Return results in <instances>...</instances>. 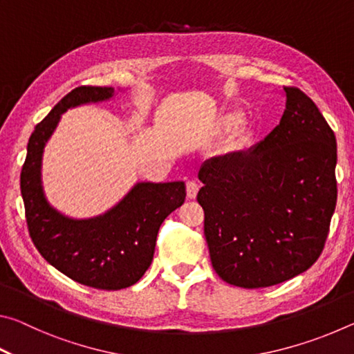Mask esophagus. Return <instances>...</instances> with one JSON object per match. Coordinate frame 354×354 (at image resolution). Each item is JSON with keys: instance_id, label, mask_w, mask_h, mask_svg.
<instances>
[{"instance_id": "esophagus-1", "label": "esophagus", "mask_w": 354, "mask_h": 354, "mask_svg": "<svg viewBox=\"0 0 354 354\" xmlns=\"http://www.w3.org/2000/svg\"><path fill=\"white\" fill-rule=\"evenodd\" d=\"M198 189H200V185L196 184L195 181H187V183H185V192H187V198H190V200L196 198Z\"/></svg>"}]
</instances>
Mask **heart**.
I'll return each instance as SVG.
<instances>
[{
	"mask_svg": "<svg viewBox=\"0 0 354 354\" xmlns=\"http://www.w3.org/2000/svg\"><path fill=\"white\" fill-rule=\"evenodd\" d=\"M239 118H241V113L239 112H227V113H223V115L220 117L218 120V127L217 129L218 131H226L230 129L232 124H236L239 122ZM237 137L239 140H245L248 137V131L245 128H241L237 131Z\"/></svg>",
	"mask_w": 354,
	"mask_h": 354,
	"instance_id": "b5f03b06",
	"label": "heart"
}]
</instances>
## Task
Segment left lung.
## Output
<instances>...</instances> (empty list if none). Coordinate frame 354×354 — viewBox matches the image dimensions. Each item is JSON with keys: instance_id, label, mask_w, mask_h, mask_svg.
<instances>
[{"instance_id": "obj_1", "label": "left lung", "mask_w": 354, "mask_h": 354, "mask_svg": "<svg viewBox=\"0 0 354 354\" xmlns=\"http://www.w3.org/2000/svg\"><path fill=\"white\" fill-rule=\"evenodd\" d=\"M286 109L247 151L201 165L196 200L214 270L243 289L274 286L319 259L337 200V145L306 93L284 87Z\"/></svg>"}]
</instances>
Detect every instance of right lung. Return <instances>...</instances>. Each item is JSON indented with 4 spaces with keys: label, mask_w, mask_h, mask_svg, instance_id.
I'll use <instances>...</instances> for the list:
<instances>
[{
    "label": "right lung",
    "mask_w": 354,
    "mask_h": 354,
    "mask_svg": "<svg viewBox=\"0 0 354 354\" xmlns=\"http://www.w3.org/2000/svg\"><path fill=\"white\" fill-rule=\"evenodd\" d=\"M113 87L81 86L53 107L29 137L20 176L26 223L48 263L76 283L101 290L136 284L151 266L162 221L185 200L184 181L137 183L115 206L92 218H71L48 203L41 158L64 112L111 100Z\"/></svg>",
    "instance_id": "obj_1"
}]
</instances>
